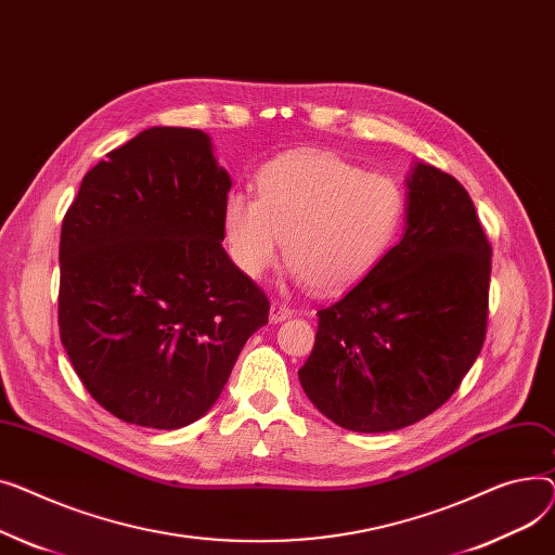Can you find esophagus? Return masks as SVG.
Listing matches in <instances>:
<instances>
[{"instance_id": "1", "label": "esophagus", "mask_w": 555, "mask_h": 555, "mask_svg": "<svg viewBox=\"0 0 555 555\" xmlns=\"http://www.w3.org/2000/svg\"><path fill=\"white\" fill-rule=\"evenodd\" d=\"M293 315V309L288 307V305H284V302H280V300H273L271 302V313H269V320L271 322H282V320H286V318H291Z\"/></svg>"}]
</instances>
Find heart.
<instances>
[{
    "label": "heart",
    "instance_id": "obj_1",
    "mask_svg": "<svg viewBox=\"0 0 555 555\" xmlns=\"http://www.w3.org/2000/svg\"><path fill=\"white\" fill-rule=\"evenodd\" d=\"M257 199L231 192L221 228L233 264L262 278L284 253L300 284L338 293L361 282L403 231L408 199L397 179L318 150L282 154L259 170Z\"/></svg>",
    "mask_w": 555,
    "mask_h": 555
}]
</instances>
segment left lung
<instances>
[{
  "instance_id": "left-lung-1",
  "label": "left lung",
  "mask_w": 555,
  "mask_h": 555,
  "mask_svg": "<svg viewBox=\"0 0 555 555\" xmlns=\"http://www.w3.org/2000/svg\"><path fill=\"white\" fill-rule=\"evenodd\" d=\"M403 240L345 296L318 311L298 372L336 426L392 433L441 408L486 338L491 244L466 188L416 163Z\"/></svg>"
}]
</instances>
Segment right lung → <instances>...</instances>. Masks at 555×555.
I'll use <instances>...</instances> for the list:
<instances>
[{
	"mask_svg": "<svg viewBox=\"0 0 555 555\" xmlns=\"http://www.w3.org/2000/svg\"><path fill=\"white\" fill-rule=\"evenodd\" d=\"M231 185L202 129L152 127L85 175L62 219L60 340L125 423L204 416L269 322L264 291L221 246Z\"/></svg>",
	"mask_w": 555,
	"mask_h": 555,
	"instance_id": "obj_1",
	"label": "right lung"
}]
</instances>
